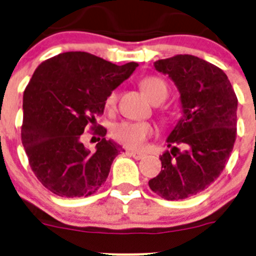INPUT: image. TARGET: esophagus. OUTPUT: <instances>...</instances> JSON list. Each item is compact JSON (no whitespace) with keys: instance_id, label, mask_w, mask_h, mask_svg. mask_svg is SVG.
<instances>
[{"instance_id":"esophagus-1","label":"esophagus","mask_w":256,"mask_h":256,"mask_svg":"<svg viewBox=\"0 0 256 256\" xmlns=\"http://www.w3.org/2000/svg\"><path fill=\"white\" fill-rule=\"evenodd\" d=\"M126 154H128L130 157H134V158H135V160H141V158H144V152L131 151V150H128V151H126Z\"/></svg>"}]
</instances>
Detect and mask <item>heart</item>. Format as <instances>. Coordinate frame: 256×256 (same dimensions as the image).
<instances>
[{
    "instance_id": "heart-1",
    "label": "heart",
    "mask_w": 256,
    "mask_h": 256,
    "mask_svg": "<svg viewBox=\"0 0 256 256\" xmlns=\"http://www.w3.org/2000/svg\"><path fill=\"white\" fill-rule=\"evenodd\" d=\"M140 86L146 96L154 104H160L168 95V86L158 76H150L140 80ZM118 102V90L114 89L105 98V106L112 110ZM154 128L152 124L144 121H121L114 125L112 135L114 140L130 150H138L154 135Z\"/></svg>"
}]
</instances>
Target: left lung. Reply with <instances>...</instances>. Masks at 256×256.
<instances>
[{"mask_svg":"<svg viewBox=\"0 0 256 256\" xmlns=\"http://www.w3.org/2000/svg\"><path fill=\"white\" fill-rule=\"evenodd\" d=\"M180 92L183 116L170 134L171 151L160 156L162 170L148 180L167 200L192 197L223 172L236 138L238 99L220 68L190 54L154 62Z\"/></svg>","mask_w":256,"mask_h":256,"instance_id":"8db88e82","label":"left lung"}]
</instances>
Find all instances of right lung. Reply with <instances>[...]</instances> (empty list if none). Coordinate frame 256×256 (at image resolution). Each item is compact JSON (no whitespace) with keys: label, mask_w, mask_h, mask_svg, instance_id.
Here are the masks:
<instances>
[{"label":"right lung","mask_w":256,"mask_h":256,"mask_svg":"<svg viewBox=\"0 0 256 256\" xmlns=\"http://www.w3.org/2000/svg\"><path fill=\"white\" fill-rule=\"evenodd\" d=\"M135 62L116 66L86 52H66L38 66L23 92L20 138L34 176L59 197H89L105 183L121 147L105 138L95 116L105 98L132 74ZM88 124L102 139L90 152Z\"/></svg>","instance_id":"right-lung-1"}]
</instances>
